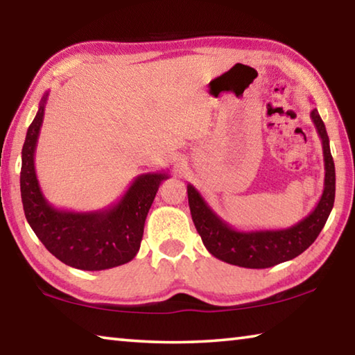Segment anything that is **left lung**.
I'll list each match as a JSON object with an SVG mask.
<instances>
[{"mask_svg":"<svg viewBox=\"0 0 355 355\" xmlns=\"http://www.w3.org/2000/svg\"><path fill=\"white\" fill-rule=\"evenodd\" d=\"M310 117L321 137L324 171H326L322 196L313 211L288 228L243 232L222 220L209 208L200 192L192 184H188V202L192 220L209 254L235 266L264 269L293 260L315 243L334 208L335 164L330 155L327 131L316 107L310 112Z\"/></svg>","mask_w":355,"mask_h":355,"instance_id":"obj_1","label":"left lung"}]
</instances>
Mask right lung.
<instances>
[{"label":"right lung","instance_id":"add662e5","mask_svg":"<svg viewBox=\"0 0 355 355\" xmlns=\"http://www.w3.org/2000/svg\"><path fill=\"white\" fill-rule=\"evenodd\" d=\"M48 92L29 125L21 150L20 191L23 209L42 244L58 260L83 271H103L133 260L141 248L144 224L166 172L137 175L114 205L97 211H67L48 203L34 167Z\"/></svg>","mask_w":355,"mask_h":355}]
</instances>
